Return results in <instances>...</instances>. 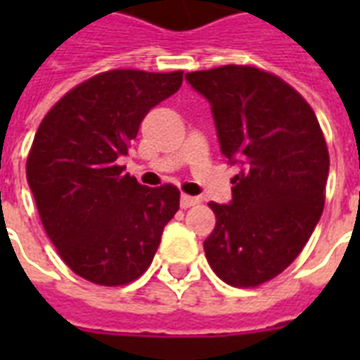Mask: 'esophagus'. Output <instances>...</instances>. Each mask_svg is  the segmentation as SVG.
<instances>
[{
    "mask_svg": "<svg viewBox=\"0 0 360 360\" xmlns=\"http://www.w3.org/2000/svg\"><path fill=\"white\" fill-rule=\"evenodd\" d=\"M196 203H198V198L186 196V194H183V196H181V207L183 209L192 207V205H196Z\"/></svg>",
    "mask_w": 360,
    "mask_h": 360,
    "instance_id": "1",
    "label": "esophagus"
}]
</instances>
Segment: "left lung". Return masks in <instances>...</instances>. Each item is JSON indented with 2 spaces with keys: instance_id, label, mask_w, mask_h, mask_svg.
<instances>
[{
  "instance_id": "left-lung-1",
  "label": "left lung",
  "mask_w": 360,
  "mask_h": 360,
  "mask_svg": "<svg viewBox=\"0 0 360 360\" xmlns=\"http://www.w3.org/2000/svg\"><path fill=\"white\" fill-rule=\"evenodd\" d=\"M211 104L220 151L239 166L230 203L203 243L209 265L236 288L280 274L307 245L325 205L329 151L310 104L278 76L224 65L185 75Z\"/></svg>"
}]
</instances>
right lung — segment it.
I'll use <instances>...</instances> for the list:
<instances>
[{
    "instance_id": "add662e5",
    "label": "right lung",
    "mask_w": 360,
    "mask_h": 360,
    "mask_svg": "<svg viewBox=\"0 0 360 360\" xmlns=\"http://www.w3.org/2000/svg\"><path fill=\"white\" fill-rule=\"evenodd\" d=\"M181 84V70H108L70 89L39 124L25 164L39 217L61 259L93 284L146 273L179 209L174 185H140L117 160Z\"/></svg>"
}]
</instances>
